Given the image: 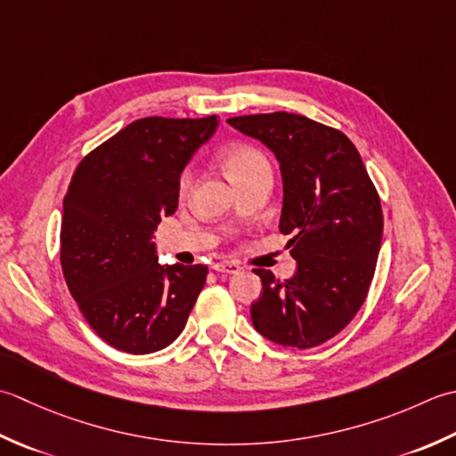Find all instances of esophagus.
Returning <instances> with one entry per match:
<instances>
[{"mask_svg":"<svg viewBox=\"0 0 456 456\" xmlns=\"http://www.w3.org/2000/svg\"><path fill=\"white\" fill-rule=\"evenodd\" d=\"M212 269H216L218 273H228V275H232V273H238L241 267H240L236 262H218V264L212 265Z\"/></svg>","mask_w":456,"mask_h":456,"instance_id":"esophagus-1","label":"esophagus"}]
</instances>
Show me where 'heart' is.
<instances>
[{"label":"heart","instance_id":"obj_1","mask_svg":"<svg viewBox=\"0 0 456 456\" xmlns=\"http://www.w3.org/2000/svg\"><path fill=\"white\" fill-rule=\"evenodd\" d=\"M220 163L224 167V171L230 175V179L234 181L238 187H244L246 183L254 181L256 176L272 175V165L262 150H257L254 145H232L222 153ZM192 187V173L191 169H184L179 176V197L184 199Z\"/></svg>","mask_w":456,"mask_h":456}]
</instances>
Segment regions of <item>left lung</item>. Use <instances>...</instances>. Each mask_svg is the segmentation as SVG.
Here are the masks:
<instances>
[{"label":"left lung","instance_id":"8db88e82","mask_svg":"<svg viewBox=\"0 0 456 456\" xmlns=\"http://www.w3.org/2000/svg\"><path fill=\"white\" fill-rule=\"evenodd\" d=\"M272 150L283 176L280 230L297 259L291 280L257 267L264 293L252 305L259 334L287 348H313L346 327L364 305L382 246L378 191L354 143L330 126L273 111L230 118Z\"/></svg>","mask_w":456,"mask_h":456}]
</instances>
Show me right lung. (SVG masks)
I'll use <instances>...</instances> for the list:
<instances>
[{"label":"right lung","mask_w":456,"mask_h":456,"mask_svg":"<svg viewBox=\"0 0 456 456\" xmlns=\"http://www.w3.org/2000/svg\"><path fill=\"white\" fill-rule=\"evenodd\" d=\"M216 126V116L135 119L72 175L61 265L80 313L110 346L150 354L187 324L208 267L159 265L151 234L176 210L184 165Z\"/></svg>","instance_id":"right-lung-1"}]
</instances>
